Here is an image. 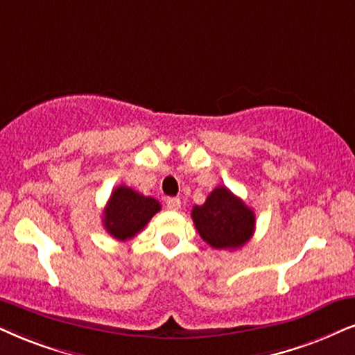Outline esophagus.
I'll use <instances>...</instances> for the list:
<instances>
[{
    "label": "esophagus",
    "instance_id": "esophagus-1",
    "mask_svg": "<svg viewBox=\"0 0 355 355\" xmlns=\"http://www.w3.org/2000/svg\"><path fill=\"white\" fill-rule=\"evenodd\" d=\"M165 205H167V209L177 211V209H180L182 201H180V198H175V196H172V198H167V201H165Z\"/></svg>",
    "mask_w": 355,
    "mask_h": 355
}]
</instances>
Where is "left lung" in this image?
I'll return each mask as SVG.
<instances>
[{"mask_svg":"<svg viewBox=\"0 0 355 355\" xmlns=\"http://www.w3.org/2000/svg\"><path fill=\"white\" fill-rule=\"evenodd\" d=\"M191 218L201 239L214 249H239L254 234V211L226 187L214 188L203 205L193 206Z\"/></svg>","mask_w":355,"mask_h":355,"instance_id":"1","label":"left lung"}]
</instances>
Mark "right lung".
<instances>
[{
	"label": "right lung",
	"mask_w": 355,
	"mask_h": 355,
	"mask_svg": "<svg viewBox=\"0 0 355 355\" xmlns=\"http://www.w3.org/2000/svg\"><path fill=\"white\" fill-rule=\"evenodd\" d=\"M159 211L160 203L155 198L119 185L107 200L103 213V226L114 239L128 241L144 230Z\"/></svg>",
	"instance_id": "right-lung-1"
}]
</instances>
